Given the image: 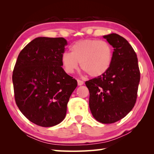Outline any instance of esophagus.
<instances>
[{"mask_svg": "<svg viewBox=\"0 0 154 154\" xmlns=\"http://www.w3.org/2000/svg\"><path fill=\"white\" fill-rule=\"evenodd\" d=\"M77 83H78V85H82L84 82H83V81L82 80H80V79H77Z\"/></svg>", "mask_w": 154, "mask_h": 154, "instance_id": "1", "label": "esophagus"}]
</instances>
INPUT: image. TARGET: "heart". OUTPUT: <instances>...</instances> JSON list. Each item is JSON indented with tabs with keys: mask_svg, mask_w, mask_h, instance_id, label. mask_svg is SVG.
Wrapping results in <instances>:
<instances>
[{
	"mask_svg": "<svg viewBox=\"0 0 154 154\" xmlns=\"http://www.w3.org/2000/svg\"><path fill=\"white\" fill-rule=\"evenodd\" d=\"M71 53L64 52L61 62L64 71L72 74L78 69L93 77L101 76L110 68L113 57V48L105 41L84 39L78 41L70 48Z\"/></svg>",
	"mask_w": 154,
	"mask_h": 154,
	"instance_id": "heart-1",
	"label": "heart"
}]
</instances>
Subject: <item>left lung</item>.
Segmentation results:
<instances>
[{"mask_svg":"<svg viewBox=\"0 0 154 154\" xmlns=\"http://www.w3.org/2000/svg\"><path fill=\"white\" fill-rule=\"evenodd\" d=\"M113 48L110 68L105 74L85 82L92 116L103 124L124 118L136 103L140 82L137 54L130 43L116 33L105 35Z\"/></svg>","mask_w":154,"mask_h":154,"instance_id":"obj_1","label":"left lung"}]
</instances>
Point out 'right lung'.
Instances as JSON below:
<instances>
[{
    "label": "right lung",
    "instance_id": "obj_1",
    "mask_svg": "<svg viewBox=\"0 0 154 154\" xmlns=\"http://www.w3.org/2000/svg\"><path fill=\"white\" fill-rule=\"evenodd\" d=\"M66 39L38 37L20 51L13 71L15 100L28 119L51 127L63 120L76 79L62 69Z\"/></svg>",
    "mask_w": 154,
    "mask_h": 154
}]
</instances>
